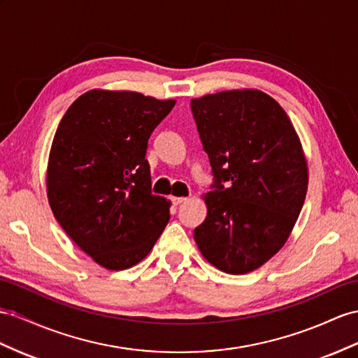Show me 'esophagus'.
Wrapping results in <instances>:
<instances>
[{
  "label": "esophagus",
  "instance_id": "34e87169",
  "mask_svg": "<svg viewBox=\"0 0 358 358\" xmlns=\"http://www.w3.org/2000/svg\"><path fill=\"white\" fill-rule=\"evenodd\" d=\"M186 201H187V198H185V196H172V203L176 204V206H180L182 203H186Z\"/></svg>",
  "mask_w": 358,
  "mask_h": 358
}]
</instances>
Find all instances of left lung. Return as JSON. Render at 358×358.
Here are the masks:
<instances>
[{"label": "left lung", "instance_id": "obj_1", "mask_svg": "<svg viewBox=\"0 0 358 358\" xmlns=\"http://www.w3.org/2000/svg\"><path fill=\"white\" fill-rule=\"evenodd\" d=\"M190 108L215 177L195 242L219 271L248 273L281 250L304 206L308 168L299 137L262 90L217 92L192 99Z\"/></svg>", "mask_w": 358, "mask_h": 358}]
</instances>
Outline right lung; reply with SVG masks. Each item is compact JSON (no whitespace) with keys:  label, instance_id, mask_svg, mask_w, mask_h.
Returning <instances> with one entry per match:
<instances>
[{"label":"right lung","instance_id":"right-lung-1","mask_svg":"<svg viewBox=\"0 0 358 358\" xmlns=\"http://www.w3.org/2000/svg\"><path fill=\"white\" fill-rule=\"evenodd\" d=\"M173 106L176 99L94 89L71 104L54 134L47 169L54 217L106 269L143 260L169 221L171 201L152 195L145 155Z\"/></svg>","mask_w":358,"mask_h":358}]
</instances>
